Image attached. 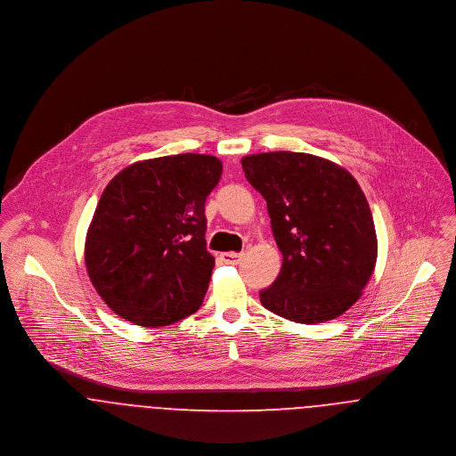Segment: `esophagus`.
I'll list each match as a JSON object with an SVG mask.
<instances>
[{
    "label": "esophagus",
    "instance_id": "34e87169",
    "mask_svg": "<svg viewBox=\"0 0 456 456\" xmlns=\"http://www.w3.org/2000/svg\"><path fill=\"white\" fill-rule=\"evenodd\" d=\"M245 253L240 252H227V253H222V260L225 262V264H238L240 260H241V256H243Z\"/></svg>",
    "mask_w": 456,
    "mask_h": 456
}]
</instances>
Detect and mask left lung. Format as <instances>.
I'll list each match as a JSON object with an SVG mask.
<instances>
[{
	"label": "left lung",
	"mask_w": 456,
	"mask_h": 456,
	"mask_svg": "<svg viewBox=\"0 0 456 456\" xmlns=\"http://www.w3.org/2000/svg\"><path fill=\"white\" fill-rule=\"evenodd\" d=\"M241 164L267 203L283 255L278 278L260 290V303L307 325L341 316L362 296L378 258L360 185L345 167L311 153H255Z\"/></svg>",
	"instance_id": "8db88e82"
}]
</instances>
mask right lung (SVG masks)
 <instances>
[{
    "instance_id": "add662e5",
    "label": "right lung",
    "mask_w": 456,
    "mask_h": 456,
    "mask_svg": "<svg viewBox=\"0 0 456 456\" xmlns=\"http://www.w3.org/2000/svg\"><path fill=\"white\" fill-rule=\"evenodd\" d=\"M220 176L222 162L203 153L140 160L113 176L86 238L89 278L111 311L164 327L201 307L215 265L204 203Z\"/></svg>"
}]
</instances>
